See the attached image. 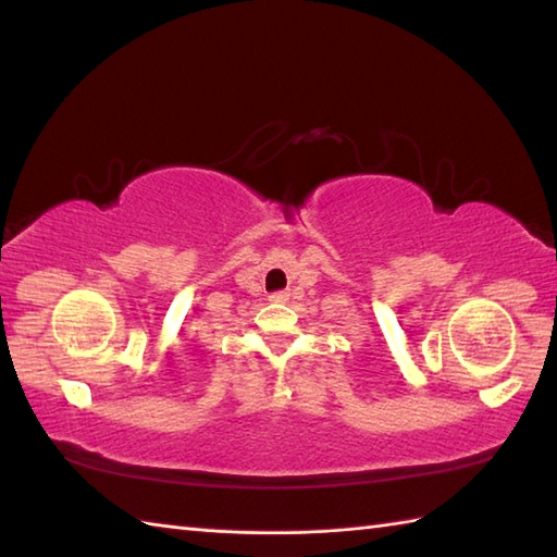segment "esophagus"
Wrapping results in <instances>:
<instances>
[{
  "label": "esophagus",
  "mask_w": 557,
  "mask_h": 557,
  "mask_svg": "<svg viewBox=\"0 0 557 557\" xmlns=\"http://www.w3.org/2000/svg\"><path fill=\"white\" fill-rule=\"evenodd\" d=\"M287 299H289V292H285V289L270 294V301H275V304H282V301H287Z\"/></svg>",
  "instance_id": "34e87169"
}]
</instances>
